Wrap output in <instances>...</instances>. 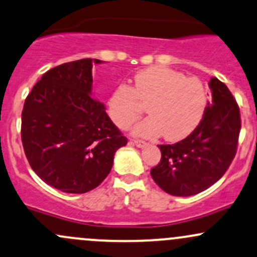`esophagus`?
Here are the masks:
<instances>
[{
    "label": "esophagus",
    "mask_w": 257,
    "mask_h": 257,
    "mask_svg": "<svg viewBox=\"0 0 257 257\" xmlns=\"http://www.w3.org/2000/svg\"><path fill=\"white\" fill-rule=\"evenodd\" d=\"M133 143H134V144H136V147H138V148H144V147H147V143H145L144 140L134 139Z\"/></svg>",
    "instance_id": "34e87169"
}]
</instances>
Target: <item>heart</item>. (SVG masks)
<instances>
[{
  "label": "heart",
  "instance_id": "heart-1",
  "mask_svg": "<svg viewBox=\"0 0 257 257\" xmlns=\"http://www.w3.org/2000/svg\"><path fill=\"white\" fill-rule=\"evenodd\" d=\"M150 117L133 128L136 136L178 142L188 137L203 118L208 96L203 82L165 66L137 72L133 86L120 83L107 99V113L120 129H128L144 112Z\"/></svg>",
  "mask_w": 257,
  "mask_h": 257
}]
</instances>
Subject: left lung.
Returning a JSON list of instances; mask_svg holds the SVG:
<instances>
[{
    "label": "left lung",
    "mask_w": 257,
    "mask_h": 257,
    "mask_svg": "<svg viewBox=\"0 0 257 257\" xmlns=\"http://www.w3.org/2000/svg\"><path fill=\"white\" fill-rule=\"evenodd\" d=\"M208 85L212 99L197 128L176 144L159 145L161 160L150 171L156 185L172 196H193L209 188L225 174L236 154L241 128L239 106L217 77Z\"/></svg>",
    "instance_id": "1"
}]
</instances>
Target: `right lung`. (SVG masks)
Returning a JSON list of instances; mask_svg holds the SVG:
<instances>
[{
    "label": "right lung",
    "mask_w": 257,
    "mask_h": 257,
    "mask_svg": "<svg viewBox=\"0 0 257 257\" xmlns=\"http://www.w3.org/2000/svg\"><path fill=\"white\" fill-rule=\"evenodd\" d=\"M97 59L65 63L45 72L27 96L22 144L33 171L51 187L86 193L101 185L114 154L128 143L92 97Z\"/></svg>",
    "instance_id": "obj_1"
}]
</instances>
